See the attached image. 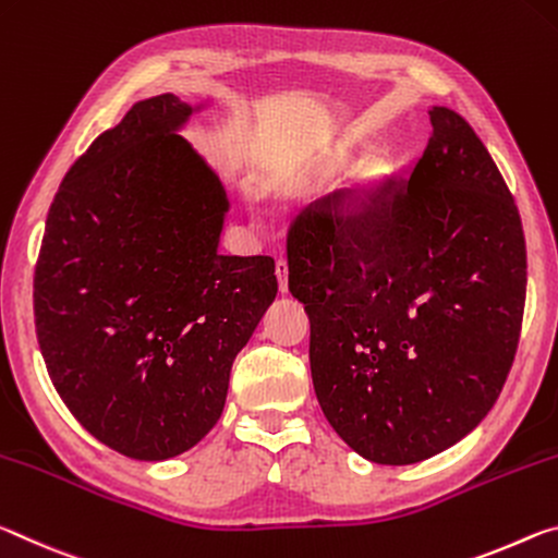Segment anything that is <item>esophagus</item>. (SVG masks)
I'll list each match as a JSON object with an SVG mask.
<instances>
[{
    "mask_svg": "<svg viewBox=\"0 0 558 558\" xmlns=\"http://www.w3.org/2000/svg\"><path fill=\"white\" fill-rule=\"evenodd\" d=\"M277 281H279L281 294H287V291H289V267H287V259H277Z\"/></svg>",
    "mask_w": 558,
    "mask_h": 558,
    "instance_id": "1",
    "label": "esophagus"
}]
</instances>
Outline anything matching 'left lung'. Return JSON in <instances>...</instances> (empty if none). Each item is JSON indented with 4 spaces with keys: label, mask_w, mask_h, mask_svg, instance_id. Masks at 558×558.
I'll return each mask as SVG.
<instances>
[{
    "label": "left lung",
    "mask_w": 558,
    "mask_h": 558,
    "mask_svg": "<svg viewBox=\"0 0 558 558\" xmlns=\"http://www.w3.org/2000/svg\"><path fill=\"white\" fill-rule=\"evenodd\" d=\"M430 123L405 187L386 185L355 215L326 203L287 240L318 405L376 464L427 460L470 435L499 398L522 331L514 197L460 113L433 106Z\"/></svg>",
    "instance_id": "8db88e82"
}]
</instances>
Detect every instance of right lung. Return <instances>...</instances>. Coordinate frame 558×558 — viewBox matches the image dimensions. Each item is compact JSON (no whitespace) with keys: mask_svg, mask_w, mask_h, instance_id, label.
Listing matches in <instances>:
<instances>
[{"mask_svg":"<svg viewBox=\"0 0 558 558\" xmlns=\"http://www.w3.org/2000/svg\"><path fill=\"white\" fill-rule=\"evenodd\" d=\"M209 104H133L73 162L34 271L53 388L86 430L133 460L195 447L277 296L271 257H225L230 197L180 131Z\"/></svg>","mask_w":558,"mask_h":558,"instance_id":"add662e5","label":"right lung"}]
</instances>
